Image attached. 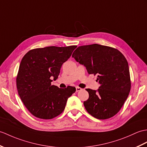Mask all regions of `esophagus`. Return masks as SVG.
I'll return each mask as SVG.
<instances>
[{
	"mask_svg": "<svg viewBox=\"0 0 147 147\" xmlns=\"http://www.w3.org/2000/svg\"><path fill=\"white\" fill-rule=\"evenodd\" d=\"M76 92H78V91H81V90H82V88H80V87L77 86V87H76Z\"/></svg>",
	"mask_w": 147,
	"mask_h": 147,
	"instance_id": "34e87169",
	"label": "esophagus"
}]
</instances>
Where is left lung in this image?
<instances>
[{
	"mask_svg": "<svg viewBox=\"0 0 147 147\" xmlns=\"http://www.w3.org/2000/svg\"><path fill=\"white\" fill-rule=\"evenodd\" d=\"M72 57L86 67L88 74L98 75L99 89H86L89 98L83 104L88 113L99 120L117 114L131 89L128 64L123 54L113 47L93 44L79 46Z\"/></svg>",
	"mask_w": 147,
	"mask_h": 147,
	"instance_id": "1",
	"label": "left lung"
}]
</instances>
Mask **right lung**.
I'll use <instances>...</instances> for the list:
<instances>
[{
    "instance_id": "1",
    "label": "right lung",
    "mask_w": 147,
    "mask_h": 147,
    "mask_svg": "<svg viewBox=\"0 0 147 147\" xmlns=\"http://www.w3.org/2000/svg\"><path fill=\"white\" fill-rule=\"evenodd\" d=\"M76 46H49L33 49L22 57L16 78L19 96L34 117L49 120L65 108L67 99L76 91L68 86L59 88L51 84L60 73L63 64L69 59Z\"/></svg>"
}]
</instances>
